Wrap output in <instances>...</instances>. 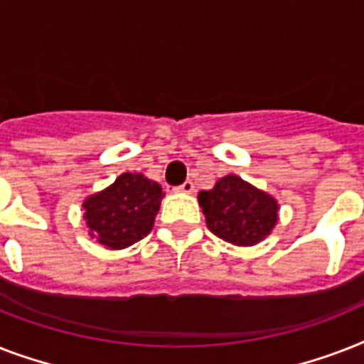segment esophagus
I'll return each instance as SVG.
<instances>
[{"label":"esophagus","instance_id":"34e87169","mask_svg":"<svg viewBox=\"0 0 364 364\" xmlns=\"http://www.w3.org/2000/svg\"><path fill=\"white\" fill-rule=\"evenodd\" d=\"M177 191H179V193H185V194H193L194 193V183L191 181V179H187V181L183 183V185H179V187H177Z\"/></svg>","mask_w":364,"mask_h":364}]
</instances>
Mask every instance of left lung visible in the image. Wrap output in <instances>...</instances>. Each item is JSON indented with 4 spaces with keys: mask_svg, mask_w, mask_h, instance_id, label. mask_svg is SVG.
I'll use <instances>...</instances> for the list:
<instances>
[{
    "mask_svg": "<svg viewBox=\"0 0 364 364\" xmlns=\"http://www.w3.org/2000/svg\"><path fill=\"white\" fill-rule=\"evenodd\" d=\"M200 208L211 232L234 245H255L277 223L276 198L238 176H225L211 191L198 193Z\"/></svg>",
    "mask_w": 364,
    "mask_h": 364,
    "instance_id": "left-lung-1",
    "label": "left lung"
}]
</instances>
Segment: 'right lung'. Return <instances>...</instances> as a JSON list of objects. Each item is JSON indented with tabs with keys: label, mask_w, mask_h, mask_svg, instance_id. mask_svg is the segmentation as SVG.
<instances>
[{
	"label": "right lung",
	"mask_w": 364,
	"mask_h": 364,
	"mask_svg": "<svg viewBox=\"0 0 364 364\" xmlns=\"http://www.w3.org/2000/svg\"><path fill=\"white\" fill-rule=\"evenodd\" d=\"M164 198L162 187L141 173H121L115 183L82 202L88 232L107 249H124L151 232Z\"/></svg>",
	"instance_id": "obj_1"
}]
</instances>
